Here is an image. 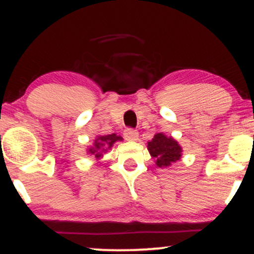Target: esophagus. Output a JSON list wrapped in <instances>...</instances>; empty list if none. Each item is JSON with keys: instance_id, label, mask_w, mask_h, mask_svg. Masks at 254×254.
I'll list each match as a JSON object with an SVG mask.
<instances>
[{"instance_id": "1", "label": "esophagus", "mask_w": 254, "mask_h": 254, "mask_svg": "<svg viewBox=\"0 0 254 254\" xmlns=\"http://www.w3.org/2000/svg\"><path fill=\"white\" fill-rule=\"evenodd\" d=\"M125 138L127 141H137L138 138V131L135 129H126L125 130Z\"/></svg>"}]
</instances>
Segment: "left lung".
<instances>
[{"instance_id": "8db88e82", "label": "left lung", "mask_w": 254, "mask_h": 254, "mask_svg": "<svg viewBox=\"0 0 254 254\" xmlns=\"http://www.w3.org/2000/svg\"><path fill=\"white\" fill-rule=\"evenodd\" d=\"M148 151L158 168H169L180 161L183 156V148L178 141L162 131L156 133L152 140L148 142Z\"/></svg>"}]
</instances>
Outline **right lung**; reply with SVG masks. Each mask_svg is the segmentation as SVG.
<instances>
[{
	"instance_id": "add662e5",
	"label": "right lung",
	"mask_w": 254,
	"mask_h": 254,
	"mask_svg": "<svg viewBox=\"0 0 254 254\" xmlns=\"http://www.w3.org/2000/svg\"><path fill=\"white\" fill-rule=\"evenodd\" d=\"M123 140L124 138L121 137L120 135H117L114 133L110 135H98V136H96L92 145H90V147L86 149V154L93 156L99 163L100 159L103 158L104 154L109 151L116 142Z\"/></svg>"
}]
</instances>
